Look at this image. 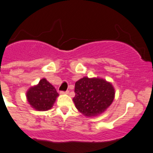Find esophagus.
I'll use <instances>...</instances> for the list:
<instances>
[{
    "instance_id": "34e87169",
    "label": "esophagus",
    "mask_w": 153,
    "mask_h": 153,
    "mask_svg": "<svg viewBox=\"0 0 153 153\" xmlns=\"http://www.w3.org/2000/svg\"><path fill=\"white\" fill-rule=\"evenodd\" d=\"M68 94V91H61L60 92V94Z\"/></svg>"
}]
</instances>
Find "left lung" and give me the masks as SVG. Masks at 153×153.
<instances>
[{
  "instance_id": "8db88e82",
  "label": "left lung",
  "mask_w": 153,
  "mask_h": 153,
  "mask_svg": "<svg viewBox=\"0 0 153 153\" xmlns=\"http://www.w3.org/2000/svg\"><path fill=\"white\" fill-rule=\"evenodd\" d=\"M73 98L78 112L94 118L105 112L115 99V88L111 82L101 78L84 77L75 82Z\"/></svg>"
}]
</instances>
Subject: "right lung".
Returning <instances> with one entry per match:
<instances>
[{
  "label": "right lung",
  "mask_w": 153,
  "mask_h": 153,
  "mask_svg": "<svg viewBox=\"0 0 153 153\" xmlns=\"http://www.w3.org/2000/svg\"><path fill=\"white\" fill-rule=\"evenodd\" d=\"M58 96L56 88L46 78L40 80L38 85L31 87L26 92L27 101L37 111L51 109Z\"/></svg>",
  "instance_id": "add662e5"
}]
</instances>
